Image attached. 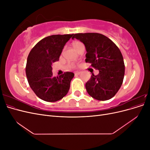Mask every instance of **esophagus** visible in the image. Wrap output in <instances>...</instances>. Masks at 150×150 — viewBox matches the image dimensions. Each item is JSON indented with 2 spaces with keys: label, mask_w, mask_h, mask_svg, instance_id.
Listing matches in <instances>:
<instances>
[{
  "label": "esophagus",
  "mask_w": 150,
  "mask_h": 150,
  "mask_svg": "<svg viewBox=\"0 0 150 150\" xmlns=\"http://www.w3.org/2000/svg\"><path fill=\"white\" fill-rule=\"evenodd\" d=\"M81 73V71H77V72H75L74 74H75V75H79Z\"/></svg>",
  "instance_id": "esophagus-1"
}]
</instances>
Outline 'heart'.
I'll return each instance as SVG.
<instances>
[{"instance_id":"heart-1","label":"heart","mask_w":150,"mask_h":150,"mask_svg":"<svg viewBox=\"0 0 150 150\" xmlns=\"http://www.w3.org/2000/svg\"><path fill=\"white\" fill-rule=\"evenodd\" d=\"M81 44H83L82 42H81L79 41H76L73 42V46L76 49L77 47H79ZM69 67L71 68H74L76 67V65L74 64V63H70V64H69Z\"/></svg>"}]
</instances>
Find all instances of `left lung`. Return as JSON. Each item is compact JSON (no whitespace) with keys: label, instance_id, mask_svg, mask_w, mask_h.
I'll use <instances>...</instances> for the list:
<instances>
[{"label":"left lung","instance_id":"8db88e82","mask_svg":"<svg viewBox=\"0 0 150 150\" xmlns=\"http://www.w3.org/2000/svg\"><path fill=\"white\" fill-rule=\"evenodd\" d=\"M86 47V62L99 70L92 74L86 89L92 98L99 101L110 99L118 91L125 76V64L119 48L106 36L99 33L75 34Z\"/></svg>","mask_w":150,"mask_h":150}]
</instances>
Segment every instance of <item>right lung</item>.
I'll use <instances>...</instances> for the list:
<instances>
[{
  "instance_id": "obj_1",
  "label": "right lung",
  "mask_w": 150,
  "mask_h": 150,
  "mask_svg": "<svg viewBox=\"0 0 150 150\" xmlns=\"http://www.w3.org/2000/svg\"><path fill=\"white\" fill-rule=\"evenodd\" d=\"M73 35L48 36L36 44L29 54L25 67L27 79L36 96L45 101L60 100L69 91L74 73L66 72L53 76L52 66L59 59L66 43Z\"/></svg>"
}]
</instances>
